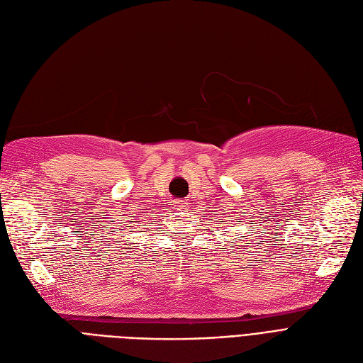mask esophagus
Instances as JSON below:
<instances>
[{
  "mask_svg": "<svg viewBox=\"0 0 363 363\" xmlns=\"http://www.w3.org/2000/svg\"><path fill=\"white\" fill-rule=\"evenodd\" d=\"M174 208L179 209V211H184L186 208H188V203H186L184 200H175L174 201Z\"/></svg>",
  "mask_w": 363,
  "mask_h": 363,
  "instance_id": "1",
  "label": "esophagus"
}]
</instances>
